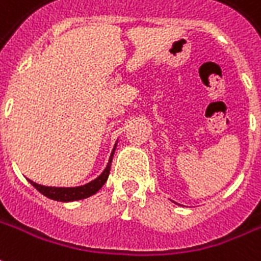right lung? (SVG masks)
I'll return each instance as SVG.
<instances>
[{"label":"right lung","instance_id":"add662e5","mask_svg":"<svg viewBox=\"0 0 261 261\" xmlns=\"http://www.w3.org/2000/svg\"><path fill=\"white\" fill-rule=\"evenodd\" d=\"M116 146H117V141H116L115 146H113V149H112V153L111 156H109V162H108L105 170H103L95 179H92V181L87 182V184L80 185V187H45V185L34 182L32 179H29V182H30L38 192H41L44 196H47V198H49V199L52 200H58V202H73V200H80L86 199V198H90L91 195L96 194L98 191L101 190L102 187H103V184L106 182L108 177H109L112 159H113V155H115Z\"/></svg>","mask_w":261,"mask_h":261}]
</instances>
